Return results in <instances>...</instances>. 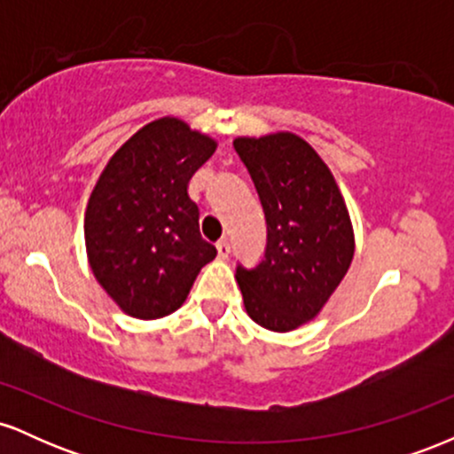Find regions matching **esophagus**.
I'll return each instance as SVG.
<instances>
[{"label":"esophagus","instance_id":"obj_1","mask_svg":"<svg viewBox=\"0 0 454 454\" xmlns=\"http://www.w3.org/2000/svg\"><path fill=\"white\" fill-rule=\"evenodd\" d=\"M217 258L220 260H226L228 256H231V243L226 241V239H222V241H217Z\"/></svg>","mask_w":454,"mask_h":454}]
</instances>
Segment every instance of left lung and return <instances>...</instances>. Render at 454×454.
<instances>
[{
    "instance_id": "1",
    "label": "left lung",
    "mask_w": 454,
    "mask_h": 454,
    "mask_svg": "<svg viewBox=\"0 0 454 454\" xmlns=\"http://www.w3.org/2000/svg\"><path fill=\"white\" fill-rule=\"evenodd\" d=\"M267 217L258 267H237L249 317L275 333L314 320L346 278L354 231L340 187L309 143L293 132L234 138Z\"/></svg>"
}]
</instances>
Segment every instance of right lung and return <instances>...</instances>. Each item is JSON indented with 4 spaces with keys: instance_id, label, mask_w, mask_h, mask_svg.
<instances>
[{
    "instance_id": "right-lung-1",
    "label": "right lung",
    "mask_w": 454,
    "mask_h": 454,
    "mask_svg": "<svg viewBox=\"0 0 454 454\" xmlns=\"http://www.w3.org/2000/svg\"><path fill=\"white\" fill-rule=\"evenodd\" d=\"M217 143L176 117L140 128L108 160L85 211V245L98 284L140 320L184 305L196 275L217 256L200 237L192 175Z\"/></svg>"
}]
</instances>
